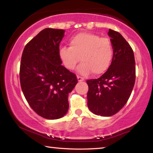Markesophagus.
<instances>
[{
  "mask_svg": "<svg viewBox=\"0 0 153 153\" xmlns=\"http://www.w3.org/2000/svg\"><path fill=\"white\" fill-rule=\"evenodd\" d=\"M77 79H78V81H79V82L84 81V79L83 78V77L79 76H77Z\"/></svg>",
  "mask_w": 153,
  "mask_h": 153,
  "instance_id": "34e87169",
  "label": "esophagus"
}]
</instances>
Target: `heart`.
<instances>
[{"label":"heart","instance_id":"b5f03b06","mask_svg":"<svg viewBox=\"0 0 153 153\" xmlns=\"http://www.w3.org/2000/svg\"><path fill=\"white\" fill-rule=\"evenodd\" d=\"M70 47L63 46L59 49V56L64 66L73 70L81 60L78 72L83 75L104 73L111 65L114 47L107 37H100L90 33H80L72 37Z\"/></svg>","mask_w":153,"mask_h":153}]
</instances>
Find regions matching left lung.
Wrapping results in <instances>:
<instances>
[{
	"label": "left lung",
	"instance_id": "obj_1",
	"mask_svg": "<svg viewBox=\"0 0 153 153\" xmlns=\"http://www.w3.org/2000/svg\"><path fill=\"white\" fill-rule=\"evenodd\" d=\"M114 55L107 71L100 78L87 81L88 106L101 116H111L127 102L135 81V62L132 48L120 33L109 29Z\"/></svg>",
	"mask_w": 153,
	"mask_h": 153
}]
</instances>
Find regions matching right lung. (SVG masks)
<instances>
[{
  "label": "right lung",
  "mask_w": 153,
  "mask_h": 153,
  "mask_svg": "<svg viewBox=\"0 0 153 153\" xmlns=\"http://www.w3.org/2000/svg\"><path fill=\"white\" fill-rule=\"evenodd\" d=\"M64 30H42L25 46L21 57L20 81L26 100L45 119L60 118L69 107L68 94L78 83L75 74L62 65L59 44Z\"/></svg>",
  "instance_id": "1"
}]
</instances>
